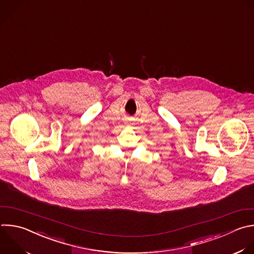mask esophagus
<instances>
[{"label": "esophagus", "mask_w": 254, "mask_h": 254, "mask_svg": "<svg viewBox=\"0 0 254 254\" xmlns=\"http://www.w3.org/2000/svg\"><path fill=\"white\" fill-rule=\"evenodd\" d=\"M126 125H127V127H131V126H132V125H133V124H132V123H131V122H130V121H127V123H126Z\"/></svg>", "instance_id": "esophagus-1"}]
</instances>
